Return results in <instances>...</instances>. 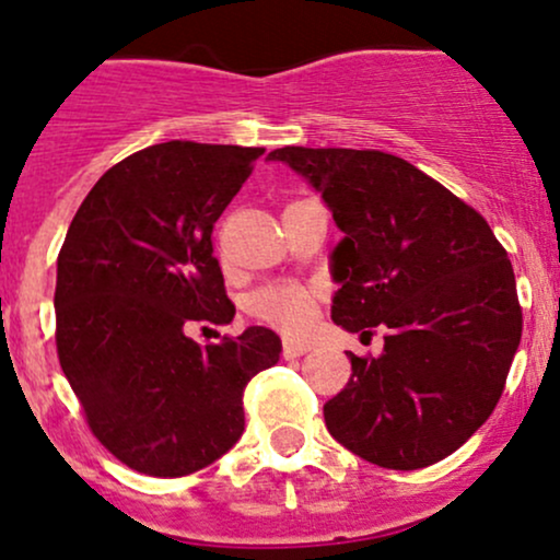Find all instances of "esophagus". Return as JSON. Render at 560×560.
Instances as JSON below:
<instances>
[{
  "label": "esophagus",
  "instance_id": "1",
  "mask_svg": "<svg viewBox=\"0 0 560 560\" xmlns=\"http://www.w3.org/2000/svg\"><path fill=\"white\" fill-rule=\"evenodd\" d=\"M308 350H311V346H305V342L284 340V350H281V355H284V359H300V355H305Z\"/></svg>",
  "mask_w": 560,
  "mask_h": 560
}]
</instances>
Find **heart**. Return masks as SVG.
<instances>
[{
    "label": "heart",
    "instance_id": "obj_1",
    "mask_svg": "<svg viewBox=\"0 0 560 560\" xmlns=\"http://www.w3.org/2000/svg\"><path fill=\"white\" fill-rule=\"evenodd\" d=\"M318 294L305 284H279L266 287L252 298V313L268 327L287 331V335H303L311 327L316 313Z\"/></svg>",
    "mask_w": 560,
    "mask_h": 560
}]
</instances>
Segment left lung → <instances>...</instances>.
I'll list each match as a JSON object with an SVG mask.
<instances>
[{
    "instance_id": "1",
    "label": "left lung",
    "mask_w": 560,
    "mask_h": 560,
    "mask_svg": "<svg viewBox=\"0 0 560 560\" xmlns=\"http://www.w3.org/2000/svg\"><path fill=\"white\" fill-rule=\"evenodd\" d=\"M268 159L322 190L346 233L331 252V322L361 337L388 329L377 359L348 353L353 374L324 404L327 430L380 468L450 457L494 411L521 342L505 247L472 207L393 153L284 145Z\"/></svg>"
}]
</instances>
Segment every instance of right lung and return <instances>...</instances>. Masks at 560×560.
<instances>
[{
  "label": "right lung",
  "instance_id": "right-lung-1",
  "mask_svg": "<svg viewBox=\"0 0 560 560\" xmlns=\"http://www.w3.org/2000/svg\"><path fill=\"white\" fill-rule=\"evenodd\" d=\"M266 149L170 140L114 164L58 255L55 346L97 441L156 478L196 472L242 439L244 388L279 361L266 327L199 346L190 324H231L212 229Z\"/></svg>",
  "mask_w": 560,
  "mask_h": 560
}]
</instances>
